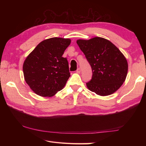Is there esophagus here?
<instances>
[{
    "mask_svg": "<svg viewBox=\"0 0 146 146\" xmlns=\"http://www.w3.org/2000/svg\"><path fill=\"white\" fill-rule=\"evenodd\" d=\"M76 71L77 73H80V72H81V69H80V68H78Z\"/></svg>",
    "mask_w": 146,
    "mask_h": 146,
    "instance_id": "34e87169",
    "label": "esophagus"
}]
</instances>
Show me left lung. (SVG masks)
<instances>
[{
  "instance_id": "left-lung-1",
  "label": "left lung",
  "mask_w": 146,
  "mask_h": 146,
  "mask_svg": "<svg viewBox=\"0 0 146 146\" xmlns=\"http://www.w3.org/2000/svg\"><path fill=\"white\" fill-rule=\"evenodd\" d=\"M76 42L92 67V79L86 83L88 88L100 96L113 94L127 75L128 63L124 56L113 43L100 37L78 39Z\"/></svg>"
}]
</instances>
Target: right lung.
Returning <instances> with one entry per match:
<instances>
[{
    "label": "right lung",
    "instance_id": "add662e5",
    "mask_svg": "<svg viewBox=\"0 0 146 146\" xmlns=\"http://www.w3.org/2000/svg\"><path fill=\"white\" fill-rule=\"evenodd\" d=\"M70 39L52 38L36 46L23 64L24 79L32 90L41 97H52L61 90L70 76L66 58L62 57Z\"/></svg>",
    "mask_w": 146,
    "mask_h": 146
}]
</instances>
